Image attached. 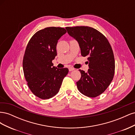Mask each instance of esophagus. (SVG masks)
<instances>
[{"label":"esophagus","instance_id":"1","mask_svg":"<svg viewBox=\"0 0 135 135\" xmlns=\"http://www.w3.org/2000/svg\"><path fill=\"white\" fill-rule=\"evenodd\" d=\"M75 70L74 68H71V67L69 68V71H73V70Z\"/></svg>","mask_w":135,"mask_h":135}]
</instances>
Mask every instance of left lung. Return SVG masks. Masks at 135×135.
<instances>
[{
    "label": "left lung",
    "instance_id": "obj_1",
    "mask_svg": "<svg viewBox=\"0 0 135 135\" xmlns=\"http://www.w3.org/2000/svg\"><path fill=\"white\" fill-rule=\"evenodd\" d=\"M68 33L75 39L81 55L87 57L88 71L79 69L80 79L77 88L83 95L96 97L103 93L113 79L115 60L108 39L96 29L89 26L66 27Z\"/></svg>",
    "mask_w": 135,
    "mask_h": 135
}]
</instances>
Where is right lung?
<instances>
[{
  "instance_id": "right-lung-1",
  "label": "right lung",
  "mask_w": 135,
  "mask_h": 135,
  "mask_svg": "<svg viewBox=\"0 0 135 135\" xmlns=\"http://www.w3.org/2000/svg\"><path fill=\"white\" fill-rule=\"evenodd\" d=\"M66 32L63 27H46L35 32L27 44L22 62L24 76L32 93L41 99L55 96L69 72L68 68L58 69L52 63L58 40Z\"/></svg>"
}]
</instances>
